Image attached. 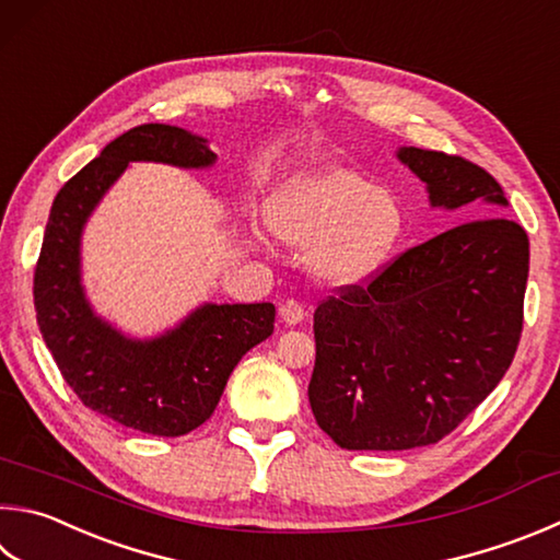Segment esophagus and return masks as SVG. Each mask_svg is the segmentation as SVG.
<instances>
[{
    "label": "esophagus",
    "instance_id": "esophagus-1",
    "mask_svg": "<svg viewBox=\"0 0 560 560\" xmlns=\"http://www.w3.org/2000/svg\"><path fill=\"white\" fill-rule=\"evenodd\" d=\"M279 315H281V320L287 323V325H296V323H301L303 318H306V308H303V303L289 299V301L281 303Z\"/></svg>",
    "mask_w": 560,
    "mask_h": 560
}]
</instances>
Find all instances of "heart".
Listing matches in <instances>:
<instances>
[{"label":"heart","instance_id":"1","mask_svg":"<svg viewBox=\"0 0 560 560\" xmlns=\"http://www.w3.org/2000/svg\"><path fill=\"white\" fill-rule=\"evenodd\" d=\"M267 228L291 247H311L313 273L332 287H362L389 264L406 232L392 190L342 166L291 176L264 206Z\"/></svg>","mask_w":560,"mask_h":560}]
</instances>
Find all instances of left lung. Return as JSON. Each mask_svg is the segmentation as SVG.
Instances as JSON below:
<instances>
[{"label": "left lung", "mask_w": 560, "mask_h": 560, "mask_svg": "<svg viewBox=\"0 0 560 560\" xmlns=\"http://www.w3.org/2000/svg\"><path fill=\"white\" fill-rule=\"evenodd\" d=\"M433 208L506 206L485 168L443 151H396ZM528 237L500 215L406 249L313 313L315 421L345 451H409L457 429L514 360L524 325Z\"/></svg>", "instance_id": "8db88e82"}]
</instances>
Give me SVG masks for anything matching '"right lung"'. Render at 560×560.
<instances>
[{"instance_id": "obj_1", "label": "right lung", "mask_w": 560, "mask_h": 560, "mask_svg": "<svg viewBox=\"0 0 560 560\" xmlns=\"http://www.w3.org/2000/svg\"><path fill=\"white\" fill-rule=\"evenodd\" d=\"M215 159L208 139L141 125L109 141L50 206L34 271L40 335L88 409L141 433L176 439L206 423L242 354L273 332L277 311L273 303H206L159 338H127L90 308L80 283V235L129 161L206 168Z\"/></svg>"}]
</instances>
